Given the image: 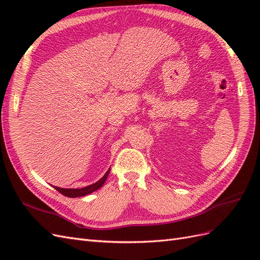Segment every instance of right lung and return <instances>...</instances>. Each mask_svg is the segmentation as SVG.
<instances>
[{
  "instance_id": "add662e5",
  "label": "right lung",
  "mask_w": 260,
  "mask_h": 260,
  "mask_svg": "<svg viewBox=\"0 0 260 260\" xmlns=\"http://www.w3.org/2000/svg\"><path fill=\"white\" fill-rule=\"evenodd\" d=\"M109 171L111 169H108L106 174L104 175V177L102 178L101 180H99L98 182H95L94 184L88 185L85 187H81V188H61V187H57V186H54V188L56 191H58L60 194L67 196V198H80V196H84V195H88L94 191L99 190L100 187H102L105 183V181L107 179V176L109 174Z\"/></svg>"
}]
</instances>
